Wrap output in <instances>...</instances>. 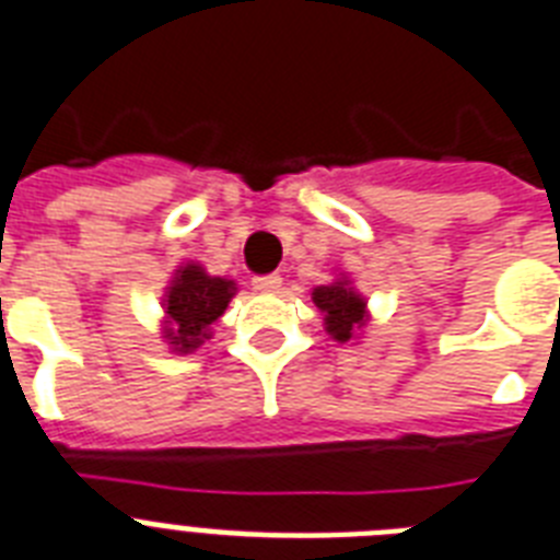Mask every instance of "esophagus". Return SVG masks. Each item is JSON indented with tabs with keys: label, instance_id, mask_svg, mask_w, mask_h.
Wrapping results in <instances>:
<instances>
[{
	"label": "esophagus",
	"instance_id": "esophagus-1",
	"mask_svg": "<svg viewBox=\"0 0 560 560\" xmlns=\"http://www.w3.org/2000/svg\"><path fill=\"white\" fill-rule=\"evenodd\" d=\"M252 285L260 294H275V291H280V285H283V277L280 275H260V277H254Z\"/></svg>",
	"mask_w": 560,
	"mask_h": 560
}]
</instances>
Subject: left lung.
<instances>
[{
	"mask_svg": "<svg viewBox=\"0 0 560 560\" xmlns=\"http://www.w3.org/2000/svg\"><path fill=\"white\" fill-rule=\"evenodd\" d=\"M312 300L314 306L320 308L326 335H329L331 340H337V343H352V340L360 337V331L366 329V298L354 289L349 275H343V271H340V277H335L329 285H314Z\"/></svg>",
	"mask_w": 560,
	"mask_h": 560,
	"instance_id": "8db88e82",
	"label": "left lung"
}]
</instances>
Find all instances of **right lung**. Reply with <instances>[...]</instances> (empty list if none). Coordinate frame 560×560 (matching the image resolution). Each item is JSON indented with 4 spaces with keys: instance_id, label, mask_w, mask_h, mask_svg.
Masks as SVG:
<instances>
[{
    "instance_id": "right-lung-1",
    "label": "right lung",
    "mask_w": 560,
    "mask_h": 560,
    "mask_svg": "<svg viewBox=\"0 0 560 560\" xmlns=\"http://www.w3.org/2000/svg\"><path fill=\"white\" fill-rule=\"evenodd\" d=\"M237 294V283L229 277H214L200 262H183L174 269L163 291V340L174 354L197 352L231 298Z\"/></svg>"
}]
</instances>
